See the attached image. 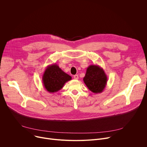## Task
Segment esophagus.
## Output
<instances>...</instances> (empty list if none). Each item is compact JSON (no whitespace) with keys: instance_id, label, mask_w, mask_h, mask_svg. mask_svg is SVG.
<instances>
[{"instance_id":"34e87169","label":"esophagus","mask_w":147,"mask_h":147,"mask_svg":"<svg viewBox=\"0 0 147 147\" xmlns=\"http://www.w3.org/2000/svg\"><path fill=\"white\" fill-rule=\"evenodd\" d=\"M74 78L75 79V80H78V75H74Z\"/></svg>"}]
</instances>
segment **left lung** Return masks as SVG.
Returning <instances> with one entry per match:
<instances>
[{"label":"left lung","instance_id":"1","mask_svg":"<svg viewBox=\"0 0 147 147\" xmlns=\"http://www.w3.org/2000/svg\"><path fill=\"white\" fill-rule=\"evenodd\" d=\"M83 81L88 88L94 93H101L105 88L108 77L103 69L96 65L89 66Z\"/></svg>","mask_w":147,"mask_h":147}]
</instances>
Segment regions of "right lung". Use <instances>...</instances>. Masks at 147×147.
<instances>
[{"label":"right lung","instance_id":"right-lung-1","mask_svg":"<svg viewBox=\"0 0 147 147\" xmlns=\"http://www.w3.org/2000/svg\"><path fill=\"white\" fill-rule=\"evenodd\" d=\"M71 80V77L63 71L56 63L48 66L42 75L44 87L49 93H55L60 90L65 84Z\"/></svg>","mask_w":147,"mask_h":147}]
</instances>
